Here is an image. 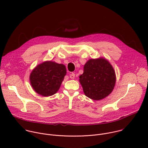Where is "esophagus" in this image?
<instances>
[{
	"label": "esophagus",
	"mask_w": 148,
	"mask_h": 148,
	"mask_svg": "<svg viewBox=\"0 0 148 148\" xmlns=\"http://www.w3.org/2000/svg\"><path fill=\"white\" fill-rule=\"evenodd\" d=\"M70 78H71V79H74V78H75V74L73 73H72L71 74H70Z\"/></svg>",
	"instance_id": "obj_1"
}]
</instances>
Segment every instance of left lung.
<instances>
[{
	"instance_id": "obj_1",
	"label": "left lung",
	"mask_w": 148,
	"mask_h": 148,
	"mask_svg": "<svg viewBox=\"0 0 148 148\" xmlns=\"http://www.w3.org/2000/svg\"><path fill=\"white\" fill-rule=\"evenodd\" d=\"M79 82L85 95L94 100H100L112 91L116 82L115 71L104 58L89 60L84 66Z\"/></svg>"
}]
</instances>
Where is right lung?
Listing matches in <instances>:
<instances>
[{"label":"right lung","mask_w":148,"mask_h":148,"mask_svg":"<svg viewBox=\"0 0 148 148\" xmlns=\"http://www.w3.org/2000/svg\"><path fill=\"white\" fill-rule=\"evenodd\" d=\"M66 73L64 64L47 61L33 70L30 75V82L38 94L49 97L58 91Z\"/></svg>","instance_id":"obj_1"}]
</instances>
